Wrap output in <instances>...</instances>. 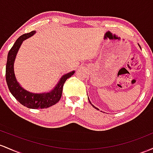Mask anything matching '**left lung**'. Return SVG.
Here are the masks:
<instances>
[{"mask_svg": "<svg viewBox=\"0 0 153 153\" xmlns=\"http://www.w3.org/2000/svg\"><path fill=\"white\" fill-rule=\"evenodd\" d=\"M88 99H89V98H88ZM89 102H90V103L91 105H92V107H94V108H95V109H97V110H99L98 108H96V107H95V106H94V105H92V103H91V102H90V100H89Z\"/></svg>", "mask_w": 153, "mask_h": 153, "instance_id": "8db88e82", "label": "left lung"}]
</instances>
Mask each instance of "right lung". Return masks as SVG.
<instances>
[{"mask_svg": "<svg viewBox=\"0 0 153 153\" xmlns=\"http://www.w3.org/2000/svg\"><path fill=\"white\" fill-rule=\"evenodd\" d=\"M35 33V31H32L30 33L20 36L9 51L6 66V80L11 93L22 105L29 108L42 109L51 107L60 100L62 95L63 84L67 79L74 74L75 71H73L63 75L53 90L47 93H32L22 88L16 81L13 64L17 53L23 41L30 37Z\"/></svg>", "mask_w": 153, "mask_h": 153, "instance_id": "add662e5", "label": "right lung"}]
</instances>
